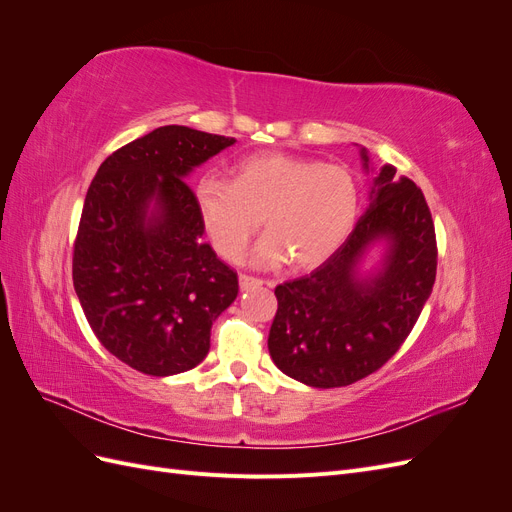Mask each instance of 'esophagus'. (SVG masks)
<instances>
[{
  "instance_id": "obj_1",
  "label": "esophagus",
  "mask_w": 512,
  "mask_h": 512,
  "mask_svg": "<svg viewBox=\"0 0 512 512\" xmlns=\"http://www.w3.org/2000/svg\"><path fill=\"white\" fill-rule=\"evenodd\" d=\"M265 282L262 280H258V277H252V275H245V273H241L239 275V286H241V290H250V288H258V286H262Z\"/></svg>"
}]
</instances>
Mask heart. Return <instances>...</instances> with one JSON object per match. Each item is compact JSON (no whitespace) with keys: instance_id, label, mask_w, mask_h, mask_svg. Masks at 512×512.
I'll use <instances>...</instances> for the list:
<instances>
[{"instance_id":"obj_1","label":"heart","mask_w":512,"mask_h":512,"mask_svg":"<svg viewBox=\"0 0 512 512\" xmlns=\"http://www.w3.org/2000/svg\"><path fill=\"white\" fill-rule=\"evenodd\" d=\"M196 207L213 250L237 260L265 220L254 262L301 271L331 260L359 220V185L346 166L269 151L235 166V181L205 177Z\"/></svg>"}]
</instances>
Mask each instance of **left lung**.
<instances>
[{"mask_svg": "<svg viewBox=\"0 0 512 512\" xmlns=\"http://www.w3.org/2000/svg\"><path fill=\"white\" fill-rule=\"evenodd\" d=\"M363 160L367 168L365 149ZM378 238L390 252L380 272L358 277L360 256ZM438 243L421 188L384 166L371 205L339 252L309 275L275 288L269 331L273 363L316 389H335L378 371L406 342L429 299Z\"/></svg>", "mask_w": 512, "mask_h": 512, "instance_id": "obj_1", "label": "left lung"}]
</instances>
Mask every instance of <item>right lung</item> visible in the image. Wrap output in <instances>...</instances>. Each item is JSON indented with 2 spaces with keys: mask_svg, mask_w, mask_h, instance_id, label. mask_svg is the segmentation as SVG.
Masks as SVG:
<instances>
[{
  "mask_svg": "<svg viewBox=\"0 0 512 512\" xmlns=\"http://www.w3.org/2000/svg\"><path fill=\"white\" fill-rule=\"evenodd\" d=\"M235 138L162 126L113 151L91 181L72 282L98 342L147 376H173L209 352L211 324L239 280L209 243L185 175ZM156 197L159 215L146 218Z\"/></svg>",
  "mask_w": 512,
  "mask_h": 512,
  "instance_id": "add662e5",
  "label": "right lung"
}]
</instances>
